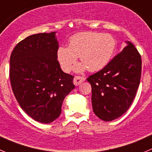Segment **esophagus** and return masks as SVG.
<instances>
[{
	"mask_svg": "<svg viewBox=\"0 0 152 152\" xmlns=\"http://www.w3.org/2000/svg\"><path fill=\"white\" fill-rule=\"evenodd\" d=\"M85 81H86V78L83 77V76H76L73 78V83H74V85L76 86H79L81 83H83V82H85Z\"/></svg>",
	"mask_w": 152,
	"mask_h": 152,
	"instance_id": "34e87169",
	"label": "esophagus"
}]
</instances>
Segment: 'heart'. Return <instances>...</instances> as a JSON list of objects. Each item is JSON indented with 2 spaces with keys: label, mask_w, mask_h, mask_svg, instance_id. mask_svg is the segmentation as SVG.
Returning a JSON list of instances; mask_svg holds the SVG:
<instances>
[{
  "label": "heart",
  "mask_w": 152,
  "mask_h": 152,
  "mask_svg": "<svg viewBox=\"0 0 152 152\" xmlns=\"http://www.w3.org/2000/svg\"><path fill=\"white\" fill-rule=\"evenodd\" d=\"M115 47V39L110 34L82 32L69 38L68 47L60 46L58 49L57 58L66 73L71 70L78 57L83 63L76 66V72L87 69L90 72H97L110 63Z\"/></svg>",
  "instance_id": "obj_1"
}]
</instances>
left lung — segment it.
<instances>
[{
    "mask_svg": "<svg viewBox=\"0 0 152 152\" xmlns=\"http://www.w3.org/2000/svg\"><path fill=\"white\" fill-rule=\"evenodd\" d=\"M126 42L121 52L87 79L91 86L94 113L104 121H113L126 113L140 86L141 55L134 44Z\"/></svg>",
    "mask_w": 152,
    "mask_h": 152,
    "instance_id": "left-lung-1",
    "label": "left lung"
}]
</instances>
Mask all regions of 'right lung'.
<instances>
[{"label": "right lung", "instance_id": "right-lung-1", "mask_svg": "<svg viewBox=\"0 0 152 152\" xmlns=\"http://www.w3.org/2000/svg\"><path fill=\"white\" fill-rule=\"evenodd\" d=\"M55 32L31 35L18 42L10 61V78L15 99L34 120L49 124L60 116L65 97L74 89L73 76L57 60Z\"/></svg>", "mask_w": 152, "mask_h": 152}]
</instances>
